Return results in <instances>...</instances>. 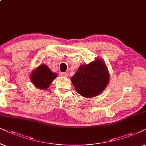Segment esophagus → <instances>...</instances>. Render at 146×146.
<instances>
[{
	"instance_id": "1",
	"label": "esophagus",
	"mask_w": 146,
	"mask_h": 146,
	"mask_svg": "<svg viewBox=\"0 0 146 146\" xmlns=\"http://www.w3.org/2000/svg\"><path fill=\"white\" fill-rule=\"evenodd\" d=\"M60 75H61L62 77H68V73H60Z\"/></svg>"
}]
</instances>
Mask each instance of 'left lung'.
<instances>
[{"label": "left lung", "mask_w": 146, "mask_h": 146, "mask_svg": "<svg viewBox=\"0 0 146 146\" xmlns=\"http://www.w3.org/2000/svg\"><path fill=\"white\" fill-rule=\"evenodd\" d=\"M110 77L105 61L98 58L89 64L79 66L71 79L79 94L91 98L99 96L104 91L110 81Z\"/></svg>", "instance_id": "8db88e82"}]
</instances>
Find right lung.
I'll list each match as a JSON object with an SVG mask.
<instances>
[{
    "label": "right lung",
    "instance_id": "obj_1",
    "mask_svg": "<svg viewBox=\"0 0 146 146\" xmlns=\"http://www.w3.org/2000/svg\"><path fill=\"white\" fill-rule=\"evenodd\" d=\"M57 77L45 64H41L31 72V81L36 88L44 90L48 88L51 83Z\"/></svg>",
    "mask_w": 146,
    "mask_h": 146
}]
</instances>
